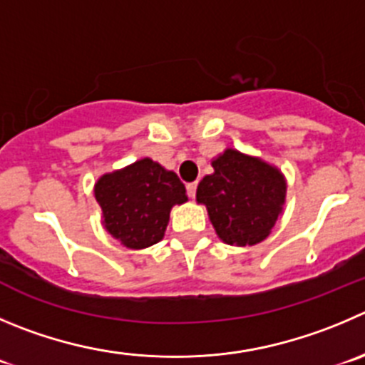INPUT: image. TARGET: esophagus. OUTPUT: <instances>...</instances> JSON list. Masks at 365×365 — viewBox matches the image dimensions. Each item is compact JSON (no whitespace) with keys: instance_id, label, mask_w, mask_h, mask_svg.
I'll use <instances>...</instances> for the list:
<instances>
[{"instance_id":"1","label":"esophagus","mask_w":365,"mask_h":365,"mask_svg":"<svg viewBox=\"0 0 365 365\" xmlns=\"http://www.w3.org/2000/svg\"><path fill=\"white\" fill-rule=\"evenodd\" d=\"M186 192H188L190 197H195V193H197V182H188V185H186Z\"/></svg>"}]
</instances>
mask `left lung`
Here are the masks:
<instances>
[{
  "mask_svg": "<svg viewBox=\"0 0 365 365\" xmlns=\"http://www.w3.org/2000/svg\"><path fill=\"white\" fill-rule=\"evenodd\" d=\"M215 173L197 188L218 237L229 245L259 244L281 213L287 185L281 172L262 159L227 148L213 163Z\"/></svg>",
  "mask_w": 365,
  "mask_h": 365,
  "instance_id": "1",
  "label": "left lung"
}]
</instances>
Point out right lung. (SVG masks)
<instances>
[{"label":"right lung","mask_w":365,"mask_h":365,"mask_svg":"<svg viewBox=\"0 0 365 365\" xmlns=\"http://www.w3.org/2000/svg\"><path fill=\"white\" fill-rule=\"evenodd\" d=\"M95 197L106 229L128 249L158 244L172 206L188 200L179 177L148 158L100 177Z\"/></svg>","instance_id":"add662e5"}]
</instances>
